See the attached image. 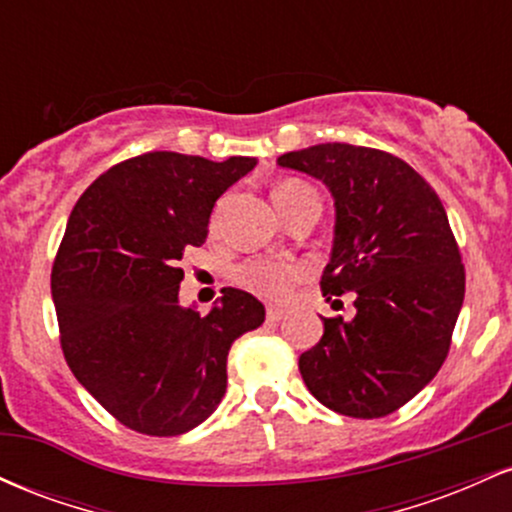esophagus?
Wrapping results in <instances>:
<instances>
[{
	"mask_svg": "<svg viewBox=\"0 0 512 512\" xmlns=\"http://www.w3.org/2000/svg\"><path fill=\"white\" fill-rule=\"evenodd\" d=\"M284 317H286L284 308H279V305H267V320L279 322V320H284Z\"/></svg>",
	"mask_w": 512,
	"mask_h": 512,
	"instance_id": "1",
	"label": "esophagus"
}]
</instances>
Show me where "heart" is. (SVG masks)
I'll return each instance as SVG.
<instances>
[{
  "instance_id": "1",
  "label": "heart",
  "mask_w": 512,
  "mask_h": 512,
  "mask_svg": "<svg viewBox=\"0 0 512 512\" xmlns=\"http://www.w3.org/2000/svg\"><path fill=\"white\" fill-rule=\"evenodd\" d=\"M301 195H315L313 187L298 180H284L274 187V204H284ZM233 276L243 289L257 293V296L281 298L301 279V267L274 260H248L240 264Z\"/></svg>"
}]
</instances>
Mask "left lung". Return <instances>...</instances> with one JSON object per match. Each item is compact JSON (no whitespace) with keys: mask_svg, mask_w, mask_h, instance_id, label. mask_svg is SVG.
Instances as JSON below:
<instances>
[{"mask_svg":"<svg viewBox=\"0 0 512 512\" xmlns=\"http://www.w3.org/2000/svg\"><path fill=\"white\" fill-rule=\"evenodd\" d=\"M322 180L334 243L322 291L356 293V315L322 317L298 358L317 402L354 419L404 407L436 378L464 301V267L433 187L402 158L368 146L317 144L276 158Z\"/></svg>","mask_w":512,"mask_h":512,"instance_id":"obj_1","label":"left lung"}]
</instances>
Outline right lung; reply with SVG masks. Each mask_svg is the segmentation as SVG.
<instances>
[{"mask_svg":"<svg viewBox=\"0 0 512 512\" xmlns=\"http://www.w3.org/2000/svg\"><path fill=\"white\" fill-rule=\"evenodd\" d=\"M257 158L151 151L105 170L79 197L52 267V301L74 378L120 424L180 436L226 395L240 334L264 322L248 291L223 289L209 315L180 303L182 255Z\"/></svg>","mask_w":512,"mask_h":512,"instance_id":"right-lung-1","label":"right lung"}]
</instances>
